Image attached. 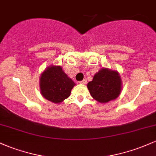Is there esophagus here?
Listing matches in <instances>:
<instances>
[{
  "label": "esophagus",
  "instance_id": "1",
  "mask_svg": "<svg viewBox=\"0 0 156 156\" xmlns=\"http://www.w3.org/2000/svg\"><path fill=\"white\" fill-rule=\"evenodd\" d=\"M79 83H81V84H86V83H87V79H83V81H80Z\"/></svg>",
  "mask_w": 156,
  "mask_h": 156
}]
</instances>
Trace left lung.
I'll return each mask as SVG.
<instances>
[{
    "mask_svg": "<svg viewBox=\"0 0 156 156\" xmlns=\"http://www.w3.org/2000/svg\"><path fill=\"white\" fill-rule=\"evenodd\" d=\"M92 97L100 103H107L119 97L121 91V79L119 73L102 68L87 83Z\"/></svg>",
    "mask_w": 156,
    "mask_h": 156,
    "instance_id": "left-lung-1",
    "label": "left lung"
}]
</instances>
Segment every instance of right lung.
Here are the masks:
<instances>
[{
  "label": "right lung",
  "mask_w": 156,
  "mask_h": 156,
  "mask_svg": "<svg viewBox=\"0 0 156 156\" xmlns=\"http://www.w3.org/2000/svg\"><path fill=\"white\" fill-rule=\"evenodd\" d=\"M75 85L61 66H48L41 75V92L44 98L53 103L59 104L67 98Z\"/></svg>",
  "instance_id": "obj_1"
}]
</instances>
